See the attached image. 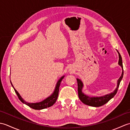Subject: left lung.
<instances>
[{"label":"left lung","mask_w":130,"mask_h":130,"mask_svg":"<svg viewBox=\"0 0 130 130\" xmlns=\"http://www.w3.org/2000/svg\"><path fill=\"white\" fill-rule=\"evenodd\" d=\"M118 52V55H119V61H118V64H119L122 68V73L121 74V76L120 78L118 80V83H117V87L113 92L112 93L106 95H104L103 96H100V97H89L86 95L82 93V88L83 85L80 80L79 79H77V82H78V96L79 99L83 103L88 105V106H93V107H100L105 104L107 103L110 99H112L113 96L116 94L117 92L118 88L119 87V85L120 84V82L123 78V65H122V57L120 54Z\"/></svg>","instance_id":"obj_1"}]
</instances>
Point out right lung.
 I'll list each match as a JSON object with an SVG mask.
<instances>
[{"mask_svg":"<svg viewBox=\"0 0 130 130\" xmlns=\"http://www.w3.org/2000/svg\"><path fill=\"white\" fill-rule=\"evenodd\" d=\"M63 78V76L61 77L59 80L58 81V82L57 83L56 88H55V89L54 90V92L50 96H49V97L46 98V99H45V100L42 101V102H39V103H27V102L24 101L22 99V98L21 97V95H19L18 92L15 90V88H14V87L13 86V85L12 84V82H10V83H11V84H12V87H13L14 89L15 92L16 93L17 95L19 100L22 102V103L26 104V105H27V106H28L29 107L38 110V109H45L47 107H51L55 103V102H56L57 99V97H58V95H59V87L60 85V83H61V82Z\"/></svg>","mask_w":130,"mask_h":130,"instance_id":"right-lung-1","label":"right lung"}]
</instances>
